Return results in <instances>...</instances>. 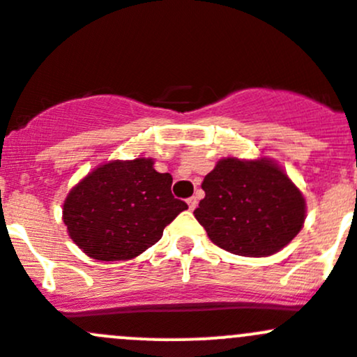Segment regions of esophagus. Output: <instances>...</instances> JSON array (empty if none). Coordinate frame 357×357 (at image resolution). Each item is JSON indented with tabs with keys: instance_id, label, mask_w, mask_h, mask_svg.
Returning a JSON list of instances; mask_svg holds the SVG:
<instances>
[{
	"instance_id": "1",
	"label": "esophagus",
	"mask_w": 357,
	"mask_h": 357,
	"mask_svg": "<svg viewBox=\"0 0 357 357\" xmlns=\"http://www.w3.org/2000/svg\"><path fill=\"white\" fill-rule=\"evenodd\" d=\"M186 204H188L190 211H195V207L199 205V200H197V197H190V199L186 200Z\"/></svg>"
}]
</instances>
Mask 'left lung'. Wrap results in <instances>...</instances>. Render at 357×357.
Listing matches in <instances>:
<instances>
[{"mask_svg":"<svg viewBox=\"0 0 357 357\" xmlns=\"http://www.w3.org/2000/svg\"><path fill=\"white\" fill-rule=\"evenodd\" d=\"M195 218L212 243L245 257H266L289 245L304 226L305 200L269 158H221L202 183Z\"/></svg>","mask_w":357,"mask_h":357,"instance_id":"obj_1","label":"left lung"}]
</instances>
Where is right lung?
<instances>
[{
	"mask_svg": "<svg viewBox=\"0 0 357 357\" xmlns=\"http://www.w3.org/2000/svg\"><path fill=\"white\" fill-rule=\"evenodd\" d=\"M172 176L153 158L110 160L77 183L63 204L74 243L98 261H128L162 238L164 228L188 205L171 193Z\"/></svg>",
	"mask_w": 357,
	"mask_h": 357,
	"instance_id": "obj_1",
	"label": "right lung"
}]
</instances>
